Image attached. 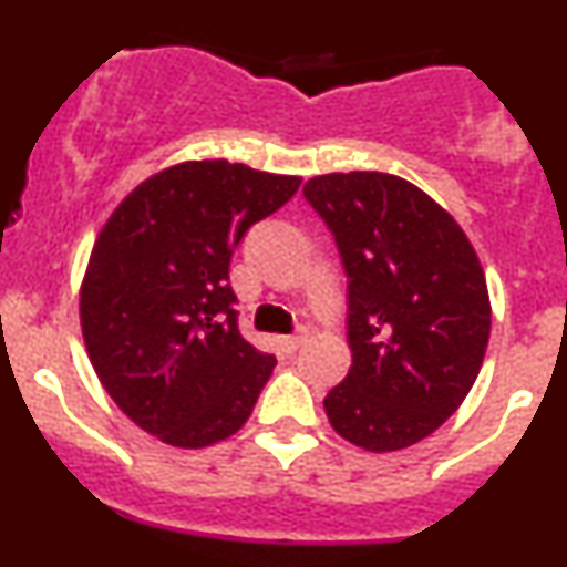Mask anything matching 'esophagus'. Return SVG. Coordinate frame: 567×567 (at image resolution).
<instances>
[{"label":"esophagus","instance_id":"obj_1","mask_svg":"<svg viewBox=\"0 0 567 567\" xmlns=\"http://www.w3.org/2000/svg\"><path fill=\"white\" fill-rule=\"evenodd\" d=\"M307 337H310V331H307V329H299V331H296V334L279 337V346H282V351L293 353V351H299L301 346H305Z\"/></svg>","mask_w":567,"mask_h":567}]
</instances>
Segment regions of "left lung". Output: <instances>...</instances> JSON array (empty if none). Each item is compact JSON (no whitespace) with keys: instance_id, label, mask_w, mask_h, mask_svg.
<instances>
[{"instance_id":"obj_1","label":"left lung","mask_w":567,"mask_h":567,"mask_svg":"<svg viewBox=\"0 0 567 567\" xmlns=\"http://www.w3.org/2000/svg\"><path fill=\"white\" fill-rule=\"evenodd\" d=\"M305 197L348 277L353 362L326 394V416L368 453L411 447L455 414L483 368L491 301L477 251L436 199L398 175H318Z\"/></svg>"}]
</instances>
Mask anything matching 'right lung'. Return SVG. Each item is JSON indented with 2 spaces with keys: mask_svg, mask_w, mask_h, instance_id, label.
<instances>
[{
  "mask_svg": "<svg viewBox=\"0 0 567 567\" xmlns=\"http://www.w3.org/2000/svg\"><path fill=\"white\" fill-rule=\"evenodd\" d=\"M301 177L225 158L142 181L95 238L79 316L90 362L131 422L183 450L241 431L277 359L238 331L230 257Z\"/></svg>",
  "mask_w": 567,
  "mask_h": 567,
  "instance_id": "1",
  "label": "right lung"
}]
</instances>
